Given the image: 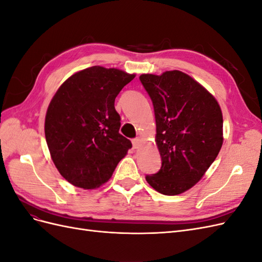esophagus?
I'll return each instance as SVG.
<instances>
[{"mask_svg":"<svg viewBox=\"0 0 262 262\" xmlns=\"http://www.w3.org/2000/svg\"><path fill=\"white\" fill-rule=\"evenodd\" d=\"M132 144H133V148H139L141 145H142V140L137 138L132 140Z\"/></svg>","mask_w":262,"mask_h":262,"instance_id":"obj_1","label":"esophagus"}]
</instances>
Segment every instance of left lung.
Returning a JSON list of instances; mask_svg holds the SVG:
<instances>
[{
    "label": "left lung",
    "instance_id": "left-lung-1",
    "mask_svg": "<svg viewBox=\"0 0 262 262\" xmlns=\"http://www.w3.org/2000/svg\"><path fill=\"white\" fill-rule=\"evenodd\" d=\"M154 106L155 141L162 167L146 181L156 191L176 195L199 181L223 144V116L216 99L181 71L142 74Z\"/></svg>",
    "mask_w": 262,
    "mask_h": 262
}]
</instances>
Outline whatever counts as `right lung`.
I'll return each mask as SVG.
<instances>
[{"label":"right lung","mask_w":262,"mask_h":262,"mask_svg":"<svg viewBox=\"0 0 262 262\" xmlns=\"http://www.w3.org/2000/svg\"><path fill=\"white\" fill-rule=\"evenodd\" d=\"M134 77L96 66L70 76L54 94L46 114V141L55 167L70 184L100 187L132 147L119 133L115 99Z\"/></svg>","instance_id":"1"}]
</instances>
